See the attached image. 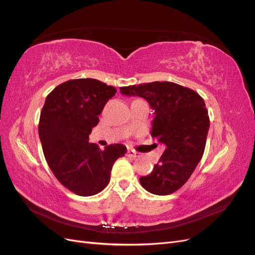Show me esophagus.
Listing matches in <instances>:
<instances>
[{"instance_id":"1","label":"esophagus","mask_w":255,"mask_h":255,"mask_svg":"<svg viewBox=\"0 0 255 255\" xmlns=\"http://www.w3.org/2000/svg\"><path fill=\"white\" fill-rule=\"evenodd\" d=\"M127 156H128V157H130V158H135V157L139 156V153H137L136 151H133V150H128Z\"/></svg>"}]
</instances>
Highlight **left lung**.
<instances>
[{"instance_id": "obj_1", "label": "left lung", "mask_w": 255, "mask_h": 255, "mask_svg": "<svg viewBox=\"0 0 255 255\" xmlns=\"http://www.w3.org/2000/svg\"><path fill=\"white\" fill-rule=\"evenodd\" d=\"M120 91L145 99L154 110L151 136L166 149L153 171L139 181L153 195H170L188 181L203 156L210 128L204 100L172 82L132 85Z\"/></svg>"}]
</instances>
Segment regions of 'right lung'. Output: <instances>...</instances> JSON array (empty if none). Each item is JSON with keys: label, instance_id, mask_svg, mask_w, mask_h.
Here are the masks:
<instances>
[{"label": "right lung", "instance_id": "1", "mask_svg": "<svg viewBox=\"0 0 255 255\" xmlns=\"http://www.w3.org/2000/svg\"><path fill=\"white\" fill-rule=\"evenodd\" d=\"M116 92L101 81L78 79L58 85L45 99L38 126L44 157L60 184L75 195L88 197L103 190L116 159L127 152L120 143L102 151L88 141Z\"/></svg>", "mask_w": 255, "mask_h": 255}]
</instances>
